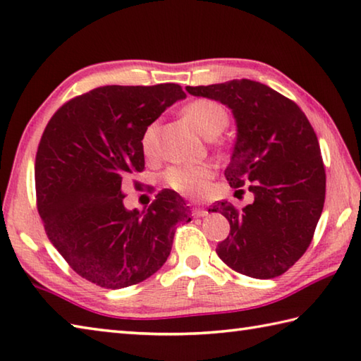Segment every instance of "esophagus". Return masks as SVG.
<instances>
[{
  "label": "esophagus",
  "mask_w": 361,
  "mask_h": 361,
  "mask_svg": "<svg viewBox=\"0 0 361 361\" xmlns=\"http://www.w3.org/2000/svg\"><path fill=\"white\" fill-rule=\"evenodd\" d=\"M192 214L195 216V218H203V216H207L208 212L205 208H200V207H194L192 208Z\"/></svg>",
  "instance_id": "obj_1"
}]
</instances>
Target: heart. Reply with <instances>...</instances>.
<instances>
[{"label": "heart", "mask_w": 361, "mask_h": 361, "mask_svg": "<svg viewBox=\"0 0 361 361\" xmlns=\"http://www.w3.org/2000/svg\"><path fill=\"white\" fill-rule=\"evenodd\" d=\"M185 115L202 135L213 137L226 128L228 115L219 102L213 99H195L185 109ZM142 148L147 156L158 148V124L152 123L142 134ZM214 176V167L208 162L183 164L167 169L164 180L167 186L186 197H197L205 191Z\"/></svg>", "instance_id": "1"}]
</instances>
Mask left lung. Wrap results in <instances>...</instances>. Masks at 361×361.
Here are the masks:
<instances>
[{"mask_svg":"<svg viewBox=\"0 0 361 361\" xmlns=\"http://www.w3.org/2000/svg\"><path fill=\"white\" fill-rule=\"evenodd\" d=\"M186 90L232 109L237 140L224 175L254 195L245 208L224 200L208 209L231 224L216 252L246 276H281L306 252L324 209L325 167L310 120L289 97L247 78Z\"/></svg>","mask_w":361,"mask_h":361,"instance_id":"8db88e82","label":"left lung"}]
</instances>
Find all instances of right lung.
<instances>
[{
  "mask_svg": "<svg viewBox=\"0 0 361 361\" xmlns=\"http://www.w3.org/2000/svg\"><path fill=\"white\" fill-rule=\"evenodd\" d=\"M183 97L176 83L107 85L72 97L45 126L35 164L37 212L51 245L90 283L123 289L145 281L166 264L175 226L191 221L170 189L145 213L124 208L121 191L145 169L143 130Z\"/></svg>",
  "mask_w": 361,
  "mask_h": 361,
  "instance_id": "1",
  "label": "right lung"
}]
</instances>
